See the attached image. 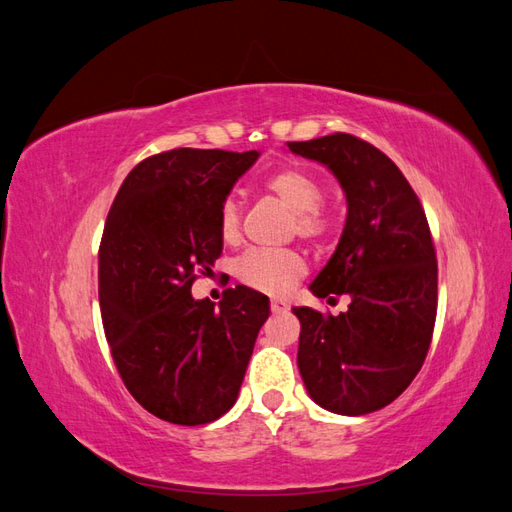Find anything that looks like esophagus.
I'll return each mask as SVG.
<instances>
[{"instance_id": "esophagus-1", "label": "esophagus", "mask_w": 512, "mask_h": 512, "mask_svg": "<svg viewBox=\"0 0 512 512\" xmlns=\"http://www.w3.org/2000/svg\"><path fill=\"white\" fill-rule=\"evenodd\" d=\"M271 312L273 314H286L288 312V303L282 299H271Z\"/></svg>"}]
</instances>
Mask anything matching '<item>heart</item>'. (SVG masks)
Returning <instances> with one entry per match:
<instances>
[{
    "label": "heart",
    "mask_w": 512,
    "mask_h": 512,
    "mask_svg": "<svg viewBox=\"0 0 512 512\" xmlns=\"http://www.w3.org/2000/svg\"><path fill=\"white\" fill-rule=\"evenodd\" d=\"M265 190L292 211L290 230L305 241H322L331 232V218L322 211L324 188L316 175L301 166H282L265 179ZM220 235L226 243L241 237L243 209L235 198H226L220 207ZM307 273V265L297 250H252L241 256L237 277L254 290L284 294Z\"/></svg>",
    "instance_id": "1"
}]
</instances>
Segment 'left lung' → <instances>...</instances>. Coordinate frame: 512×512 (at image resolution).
<instances>
[{
    "instance_id": "1",
    "label": "left lung",
    "mask_w": 512,
    "mask_h": 512,
    "mask_svg": "<svg viewBox=\"0 0 512 512\" xmlns=\"http://www.w3.org/2000/svg\"><path fill=\"white\" fill-rule=\"evenodd\" d=\"M327 166L346 194L342 239L309 286L348 312L294 307L301 322L297 363L318 406L361 416L389 406L421 371L438 309V262L421 200L380 149L335 132L286 143Z\"/></svg>"
}]
</instances>
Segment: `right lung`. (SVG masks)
Returning <instances> with one entry per match:
<instances>
[{"label": "right lung", "instance_id": "add662e5", "mask_svg": "<svg viewBox=\"0 0 512 512\" xmlns=\"http://www.w3.org/2000/svg\"><path fill=\"white\" fill-rule=\"evenodd\" d=\"M258 151L170 149L136 164L98 252L100 312L119 376L153 416L205 425L235 406L269 297L247 286L218 309L192 284L222 254L220 207Z\"/></svg>", "mask_w": 512, "mask_h": 512}]
</instances>
